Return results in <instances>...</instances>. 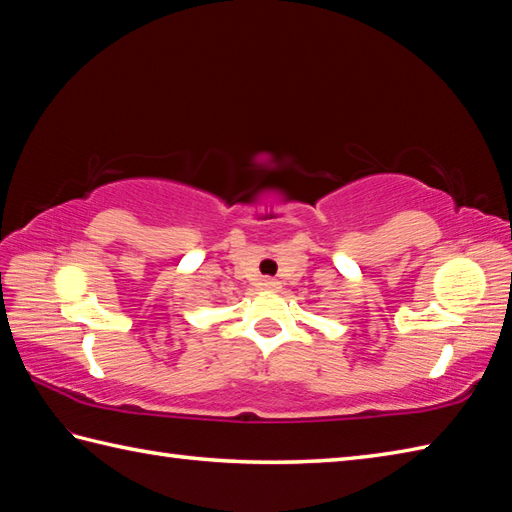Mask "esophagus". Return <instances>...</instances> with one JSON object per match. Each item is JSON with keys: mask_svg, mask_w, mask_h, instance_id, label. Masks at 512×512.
Segmentation results:
<instances>
[{"mask_svg": "<svg viewBox=\"0 0 512 512\" xmlns=\"http://www.w3.org/2000/svg\"><path fill=\"white\" fill-rule=\"evenodd\" d=\"M262 288H266V290H279V281L277 279H262Z\"/></svg>", "mask_w": 512, "mask_h": 512, "instance_id": "1", "label": "esophagus"}]
</instances>
